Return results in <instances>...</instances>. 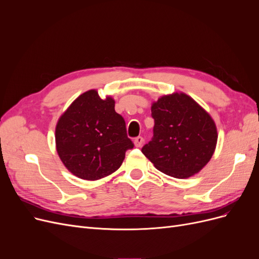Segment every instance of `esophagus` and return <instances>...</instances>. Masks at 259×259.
Returning <instances> with one entry per match:
<instances>
[{"label": "esophagus", "instance_id": "34e87169", "mask_svg": "<svg viewBox=\"0 0 259 259\" xmlns=\"http://www.w3.org/2000/svg\"><path fill=\"white\" fill-rule=\"evenodd\" d=\"M134 144H135V146L136 147H142L143 146V144H144V138L142 137V136H138V137H136L135 138V140H134Z\"/></svg>", "mask_w": 259, "mask_h": 259}]
</instances>
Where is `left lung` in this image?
<instances>
[{"label": "left lung", "mask_w": 259, "mask_h": 259, "mask_svg": "<svg viewBox=\"0 0 259 259\" xmlns=\"http://www.w3.org/2000/svg\"><path fill=\"white\" fill-rule=\"evenodd\" d=\"M153 137L142 152L162 173L188 178L213 155L217 130L210 115L184 93L162 96L151 106Z\"/></svg>", "instance_id": "obj_1"}]
</instances>
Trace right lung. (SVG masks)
<instances>
[{
	"label": "right lung",
	"instance_id": "1",
	"mask_svg": "<svg viewBox=\"0 0 259 259\" xmlns=\"http://www.w3.org/2000/svg\"><path fill=\"white\" fill-rule=\"evenodd\" d=\"M55 139L64 165L85 180L112 174L134 147L123 116L114 110V100L101 99L95 90L83 93L59 117Z\"/></svg>",
	"mask_w": 259,
	"mask_h": 259
}]
</instances>
